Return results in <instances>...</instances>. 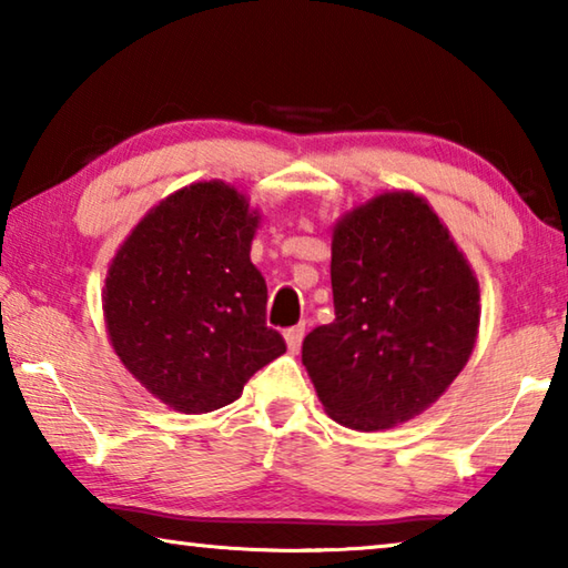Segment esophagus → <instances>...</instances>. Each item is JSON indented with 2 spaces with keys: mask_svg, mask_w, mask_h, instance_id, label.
<instances>
[{
  "mask_svg": "<svg viewBox=\"0 0 568 568\" xmlns=\"http://www.w3.org/2000/svg\"><path fill=\"white\" fill-rule=\"evenodd\" d=\"M303 335H305V323H297V325H293V328L285 331V343H287V348H291V353L301 351Z\"/></svg>",
  "mask_w": 568,
  "mask_h": 568,
  "instance_id": "esophagus-1",
  "label": "esophagus"
}]
</instances>
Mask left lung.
<instances>
[{
    "mask_svg": "<svg viewBox=\"0 0 568 568\" xmlns=\"http://www.w3.org/2000/svg\"><path fill=\"white\" fill-rule=\"evenodd\" d=\"M335 321L303 341L323 408L381 430L428 408L464 371L478 331V283L426 200L386 192L333 233Z\"/></svg>",
    "mask_w": 568,
    "mask_h": 568,
    "instance_id": "left-lung-1",
    "label": "left lung"
}]
</instances>
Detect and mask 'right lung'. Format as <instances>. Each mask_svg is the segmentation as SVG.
<instances>
[{
    "label": "right lung",
    "mask_w": 568,
    "mask_h": 568,
    "mask_svg": "<svg viewBox=\"0 0 568 568\" xmlns=\"http://www.w3.org/2000/svg\"><path fill=\"white\" fill-rule=\"evenodd\" d=\"M257 215L225 182H197L150 210L104 281L110 341L134 378L180 413L233 403L285 353L265 325L267 285L250 263Z\"/></svg>",
    "instance_id": "right-lung-1"
}]
</instances>
